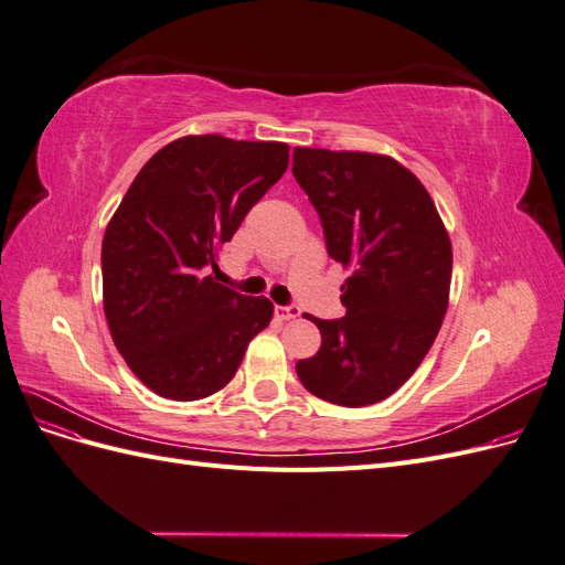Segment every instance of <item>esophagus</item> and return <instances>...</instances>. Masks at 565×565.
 I'll use <instances>...</instances> for the list:
<instances>
[{"label":"esophagus","mask_w":565,"mask_h":565,"mask_svg":"<svg viewBox=\"0 0 565 565\" xmlns=\"http://www.w3.org/2000/svg\"><path fill=\"white\" fill-rule=\"evenodd\" d=\"M297 316H299V309H295V306H276L278 320H295Z\"/></svg>","instance_id":"34e87169"}]
</instances>
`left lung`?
Masks as SVG:
<instances>
[{"mask_svg":"<svg viewBox=\"0 0 565 565\" xmlns=\"http://www.w3.org/2000/svg\"><path fill=\"white\" fill-rule=\"evenodd\" d=\"M292 174L320 214L328 254L351 270L347 316H309L322 344L297 374L328 403H380L413 377L446 318L448 228L422 181L380 152L295 148Z\"/></svg>","mask_w":565,"mask_h":565,"instance_id":"1","label":"left lung"}]
</instances>
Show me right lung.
Returning <instances> with one entry per match:
<instances>
[{
	"mask_svg": "<svg viewBox=\"0 0 565 565\" xmlns=\"http://www.w3.org/2000/svg\"><path fill=\"white\" fill-rule=\"evenodd\" d=\"M287 162L280 141L183 136L141 167L108 221L104 313L129 370L158 396H212L268 328L266 297H245L204 273Z\"/></svg>",
	"mask_w": 565,
	"mask_h": 565,
	"instance_id": "1",
	"label": "right lung"
}]
</instances>
